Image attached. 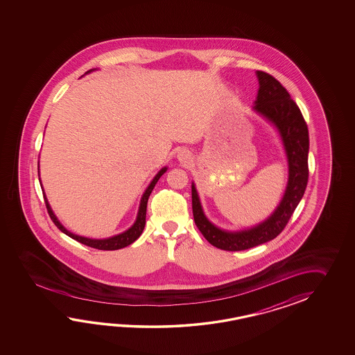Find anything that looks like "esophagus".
I'll list each match as a JSON object with an SVG mask.
<instances>
[{"label":"esophagus","instance_id":"34e87169","mask_svg":"<svg viewBox=\"0 0 355 355\" xmlns=\"http://www.w3.org/2000/svg\"><path fill=\"white\" fill-rule=\"evenodd\" d=\"M178 159L182 164H188L189 161H190V157H189L188 153L185 151H181L178 153Z\"/></svg>","mask_w":355,"mask_h":355}]
</instances>
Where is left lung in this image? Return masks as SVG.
<instances>
[{
	"label": "left lung",
	"mask_w": 355,
	"mask_h": 355,
	"mask_svg": "<svg viewBox=\"0 0 355 355\" xmlns=\"http://www.w3.org/2000/svg\"><path fill=\"white\" fill-rule=\"evenodd\" d=\"M257 76L259 91L254 110L279 132L288 159L287 188L277 209L261 223L241 231H227L205 217L196 185L191 184L196 227L211 245L226 251L251 249L275 239L287 226L309 181V129L301 110L278 80L263 71H257Z\"/></svg>",
	"instance_id": "obj_1"
}]
</instances>
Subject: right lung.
<instances>
[{"label":"right lung","instance_id":"obj_1","mask_svg":"<svg viewBox=\"0 0 355 355\" xmlns=\"http://www.w3.org/2000/svg\"><path fill=\"white\" fill-rule=\"evenodd\" d=\"M91 71H94V69H90L89 72H91ZM166 170L167 167H162L159 173H157V175L153 178V180H152L151 184L148 185V188L144 190V196L141 198L139 209H138V213H137L136 222L133 223V226L128 228L127 231L121 232V234H115L113 237L96 240V239H89V237H83V236H78V234L69 232L67 228H64L63 225L58 220V218L55 217V214H54L53 211H52L51 205L48 203L46 194L43 193V194H44V202H46V209H48V213H49V217L52 218L54 225L58 227L63 234H67L71 239H73L76 241L81 242V243L86 245V246H90V248L98 250L123 249V248H125V246H128L130 243H133V242L136 241L137 239L144 232V225H146V211H147L148 198H150V194H151L152 190L155 188L156 182L159 181V178H161L162 175L166 173Z\"/></svg>","mask_w":355,"mask_h":355}]
</instances>
